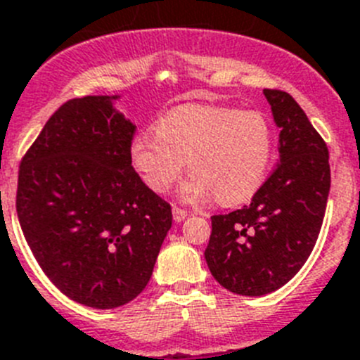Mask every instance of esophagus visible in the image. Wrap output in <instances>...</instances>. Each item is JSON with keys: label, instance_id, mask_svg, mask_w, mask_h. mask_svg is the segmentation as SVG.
I'll use <instances>...</instances> for the list:
<instances>
[{"label": "esophagus", "instance_id": "obj_1", "mask_svg": "<svg viewBox=\"0 0 360 360\" xmlns=\"http://www.w3.org/2000/svg\"><path fill=\"white\" fill-rule=\"evenodd\" d=\"M187 214H189V212H187L186 209L178 207V205H173V218H174V221H184V219L187 218Z\"/></svg>", "mask_w": 360, "mask_h": 360}]
</instances>
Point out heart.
Returning a JSON list of instances; mask_svg holds the SVG:
<instances>
[{
    "label": "heart",
    "instance_id": "obj_1",
    "mask_svg": "<svg viewBox=\"0 0 360 360\" xmlns=\"http://www.w3.org/2000/svg\"><path fill=\"white\" fill-rule=\"evenodd\" d=\"M274 155V133L257 110L216 104H184L165 113L155 135L141 133L129 146V160L142 182L167 193L184 169L191 178L182 187L187 202L214 198L236 205L262 187Z\"/></svg>",
    "mask_w": 360,
    "mask_h": 360
}]
</instances>
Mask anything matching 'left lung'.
<instances>
[{
    "label": "left lung",
    "instance_id": "obj_1",
    "mask_svg": "<svg viewBox=\"0 0 360 360\" xmlns=\"http://www.w3.org/2000/svg\"><path fill=\"white\" fill-rule=\"evenodd\" d=\"M279 128V164L249 205L211 216L205 249L227 290L265 295L297 274L314 250L330 193L328 148L292 95L263 90Z\"/></svg>",
    "mask_w": 360,
    "mask_h": 360
}]
</instances>
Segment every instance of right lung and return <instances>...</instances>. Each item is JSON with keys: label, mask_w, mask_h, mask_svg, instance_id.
Returning <instances> with one entry per match:
<instances>
[{"label": "right lung", "mask_w": 360, "mask_h": 360, "mask_svg": "<svg viewBox=\"0 0 360 360\" xmlns=\"http://www.w3.org/2000/svg\"><path fill=\"white\" fill-rule=\"evenodd\" d=\"M117 97L70 98L19 164L15 209L46 278L77 303L117 308L141 294L173 224L133 169L136 128Z\"/></svg>", "instance_id": "1"}]
</instances>
